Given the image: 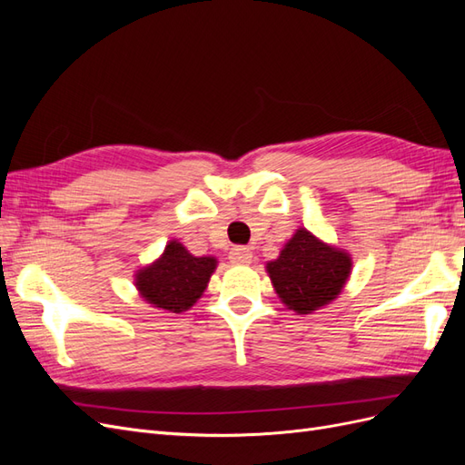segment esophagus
<instances>
[{"label": "esophagus", "mask_w": 465, "mask_h": 465, "mask_svg": "<svg viewBox=\"0 0 465 465\" xmlns=\"http://www.w3.org/2000/svg\"><path fill=\"white\" fill-rule=\"evenodd\" d=\"M252 258H254V254H252V250L246 246H236L229 254L231 263H236V265H246L252 262Z\"/></svg>", "instance_id": "1"}]
</instances>
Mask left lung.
<instances>
[{
	"instance_id": "obj_1",
	"label": "left lung",
	"mask_w": 465,
	"mask_h": 465,
	"mask_svg": "<svg viewBox=\"0 0 465 465\" xmlns=\"http://www.w3.org/2000/svg\"><path fill=\"white\" fill-rule=\"evenodd\" d=\"M267 273L279 299L291 311L311 314L341 292L351 273V258L347 252L323 244L301 229L281 250L279 258L267 263Z\"/></svg>"
}]
</instances>
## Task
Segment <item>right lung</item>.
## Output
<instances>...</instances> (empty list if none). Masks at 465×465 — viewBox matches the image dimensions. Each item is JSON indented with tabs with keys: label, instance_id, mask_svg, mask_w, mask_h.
<instances>
[{
	"label": "right lung",
	"instance_id": "obj_1",
	"mask_svg": "<svg viewBox=\"0 0 465 465\" xmlns=\"http://www.w3.org/2000/svg\"><path fill=\"white\" fill-rule=\"evenodd\" d=\"M215 265V258H195L173 241L157 262L137 273L135 285L149 304L180 314L202 297Z\"/></svg>",
	"mask_w": 465,
	"mask_h": 465
}]
</instances>
